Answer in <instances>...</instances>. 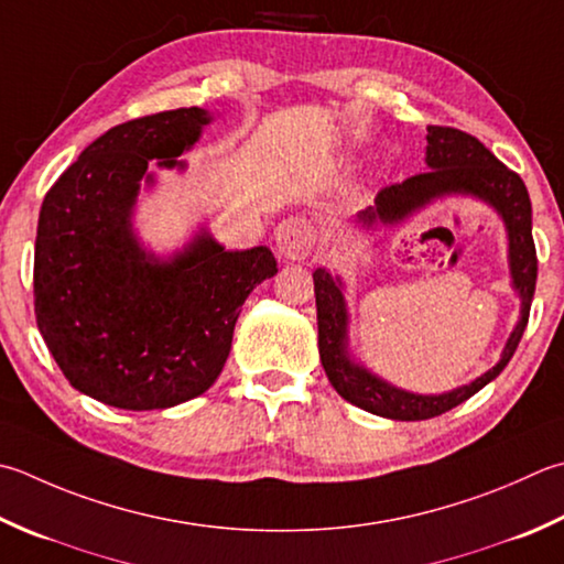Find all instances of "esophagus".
<instances>
[{"mask_svg": "<svg viewBox=\"0 0 564 564\" xmlns=\"http://www.w3.org/2000/svg\"><path fill=\"white\" fill-rule=\"evenodd\" d=\"M275 249L285 259H307L315 249V227L303 217H289L273 231Z\"/></svg>", "mask_w": 564, "mask_h": 564, "instance_id": "1", "label": "esophagus"}]
</instances>
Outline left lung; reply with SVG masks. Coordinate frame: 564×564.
I'll return each instance as SVG.
<instances>
[{
  "label": "left lung",
  "instance_id": "left-lung-1",
  "mask_svg": "<svg viewBox=\"0 0 564 564\" xmlns=\"http://www.w3.org/2000/svg\"><path fill=\"white\" fill-rule=\"evenodd\" d=\"M425 173L383 187L371 207L351 219L364 231L377 227H399L415 213L445 197H471L489 205L501 217L509 239L511 289L521 301V315L506 339L501 359L474 381L445 393H413L381 379L355 357L349 347V307L341 275L319 267L313 271L315 305H317V347L329 383L341 399L361 411L389 417V421H427L465 403L484 386L494 381L511 361L518 341L523 337L531 313L538 259L533 245V209L521 175L506 165L465 131L449 127H427Z\"/></svg>",
  "mask_w": 564,
  "mask_h": 564
}]
</instances>
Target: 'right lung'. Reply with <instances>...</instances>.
Here are the masks:
<instances>
[{"mask_svg":"<svg viewBox=\"0 0 564 564\" xmlns=\"http://www.w3.org/2000/svg\"><path fill=\"white\" fill-rule=\"evenodd\" d=\"M215 119L200 107L131 119L95 139L43 197L33 311L73 389L124 411L205 393L223 371L249 293L279 273L269 247L229 251L205 225L169 257L134 227L159 169L185 171Z\"/></svg>","mask_w":564,"mask_h":564,"instance_id":"right-lung-1","label":"right lung"}]
</instances>
